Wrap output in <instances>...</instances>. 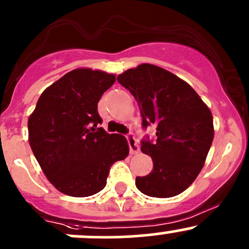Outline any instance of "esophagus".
Listing matches in <instances>:
<instances>
[{
  "instance_id": "34e87169",
  "label": "esophagus",
  "mask_w": 249,
  "mask_h": 249,
  "mask_svg": "<svg viewBox=\"0 0 249 249\" xmlns=\"http://www.w3.org/2000/svg\"><path fill=\"white\" fill-rule=\"evenodd\" d=\"M125 137H126L127 144H129L130 153H131V154L137 153V152L140 151V147H139V144H137V141H136V139H135L134 135L130 134V132H129V134L125 135Z\"/></svg>"
}]
</instances>
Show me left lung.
Segmentation results:
<instances>
[{
    "label": "left lung",
    "instance_id": "obj_1",
    "mask_svg": "<svg viewBox=\"0 0 249 249\" xmlns=\"http://www.w3.org/2000/svg\"><path fill=\"white\" fill-rule=\"evenodd\" d=\"M139 105L144 130L157 126L156 140L141 141L153 169L137 176L136 187L149 197L168 198L185 191L203 168L214 137L213 117L196 91L163 68L141 64L117 78Z\"/></svg>",
    "mask_w": 249,
    "mask_h": 249
}]
</instances>
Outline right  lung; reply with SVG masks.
<instances>
[{"instance_id": "1", "label": "right lung", "mask_w": 249, "mask_h": 249, "mask_svg": "<svg viewBox=\"0 0 249 249\" xmlns=\"http://www.w3.org/2000/svg\"><path fill=\"white\" fill-rule=\"evenodd\" d=\"M105 71L75 69L46 89L29 117V142L58 191L89 197L105 189L110 166L129 154L124 136L108 134L97 103L114 84Z\"/></svg>"}]
</instances>
